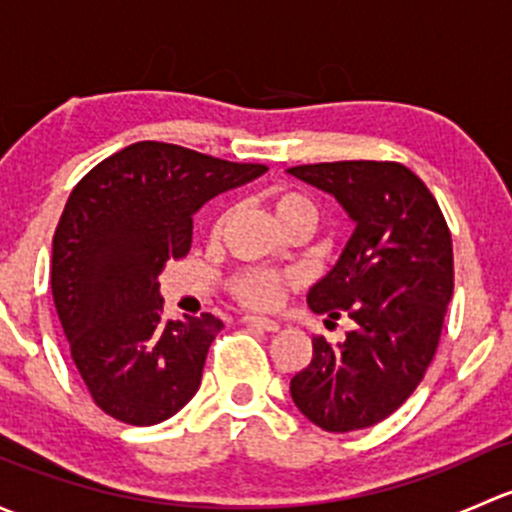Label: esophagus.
I'll return each instance as SVG.
<instances>
[{
  "instance_id": "1",
  "label": "esophagus",
  "mask_w": 512,
  "mask_h": 512,
  "mask_svg": "<svg viewBox=\"0 0 512 512\" xmlns=\"http://www.w3.org/2000/svg\"><path fill=\"white\" fill-rule=\"evenodd\" d=\"M242 322H245V324H252V327L265 329V332H277V329L282 327V322H277V319L255 317V314H245V317H242Z\"/></svg>"
}]
</instances>
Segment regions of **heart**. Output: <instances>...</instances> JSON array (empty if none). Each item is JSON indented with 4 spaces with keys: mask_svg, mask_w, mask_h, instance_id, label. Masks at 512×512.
Here are the masks:
<instances>
[{
    "mask_svg": "<svg viewBox=\"0 0 512 512\" xmlns=\"http://www.w3.org/2000/svg\"><path fill=\"white\" fill-rule=\"evenodd\" d=\"M267 203H270L272 215H275L282 230H289L294 225H302L312 230L314 220H317V210H314L312 200L299 193V190L272 188L267 193ZM220 225H223V218L215 220L213 232H218ZM287 282L289 277L280 275V272L240 270L230 277L227 289H230V294L237 302L247 304V307L270 309L280 302L282 289H285Z\"/></svg>",
    "mask_w": 512,
    "mask_h": 512,
    "instance_id": "b5f03b06",
    "label": "heart"
}]
</instances>
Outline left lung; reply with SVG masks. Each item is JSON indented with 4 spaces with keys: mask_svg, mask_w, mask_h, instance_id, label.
Listing matches in <instances>:
<instances>
[{
    "mask_svg": "<svg viewBox=\"0 0 512 512\" xmlns=\"http://www.w3.org/2000/svg\"><path fill=\"white\" fill-rule=\"evenodd\" d=\"M287 173L334 195L354 223L337 265L307 294L312 312L347 314L354 329L339 344L314 337L289 394L324 431L369 428L414 394L436 354L453 294L451 232L431 190L401 163L337 160Z\"/></svg>",
    "mask_w": 512,
    "mask_h": 512,
    "instance_id": "1",
    "label": "left lung"
}]
</instances>
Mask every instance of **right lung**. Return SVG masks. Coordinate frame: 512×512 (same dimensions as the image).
Returning <instances> with one entry per match:
<instances>
[{
    "label": "right lung",
    "instance_id": "1",
    "mask_svg": "<svg viewBox=\"0 0 512 512\" xmlns=\"http://www.w3.org/2000/svg\"><path fill=\"white\" fill-rule=\"evenodd\" d=\"M265 170L141 141L101 160L71 190L54 232L51 294L71 359L108 416L153 426L200 389L223 322L208 312L165 319L158 277L188 255L193 215Z\"/></svg>",
    "mask_w": 512,
    "mask_h": 512
}]
</instances>
